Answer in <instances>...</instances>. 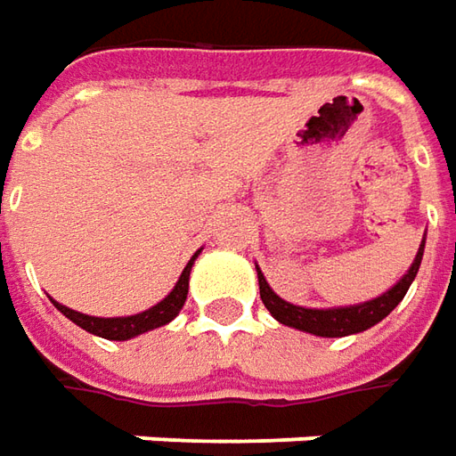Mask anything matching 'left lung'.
<instances>
[{
    "mask_svg": "<svg viewBox=\"0 0 456 456\" xmlns=\"http://www.w3.org/2000/svg\"><path fill=\"white\" fill-rule=\"evenodd\" d=\"M422 256H425V238L419 243V250H417L410 270L392 285L390 290H385L382 295L372 297V300H365V303L340 307L293 305V303L282 300L281 295L270 288L265 275H263V270L256 265V270H258L260 300L270 310V315L278 320V322H282V325H288V328L303 330V332L318 335V338H347V335H357V332H365L372 325L382 322L395 307L400 305L402 297L407 295L410 285L417 278V270L422 265Z\"/></svg>",
    "mask_w": 456,
    "mask_h": 456,
    "instance_id": "8db88e82",
    "label": "left lung"
}]
</instances>
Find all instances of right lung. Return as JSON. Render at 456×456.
<instances>
[{
    "mask_svg": "<svg viewBox=\"0 0 456 456\" xmlns=\"http://www.w3.org/2000/svg\"><path fill=\"white\" fill-rule=\"evenodd\" d=\"M196 256L188 260V265L181 273V278L174 285V290L163 297L161 303H156L149 310H143V313H136V315H124V318H94V315H86V313H77V310H71V307L61 305V303H56L54 297H52V303L54 307L66 315V318L71 320V322H77L78 328L86 330L91 335H96V338H103V340H131V338H138V335H143V332H149V330L163 328V325H168L171 320L181 313V307L186 303V295H188V281H191V268H193V260L198 258Z\"/></svg>",
    "mask_w": 456,
    "mask_h": 456,
    "instance_id": "1",
    "label": "right lung"
}]
</instances>
